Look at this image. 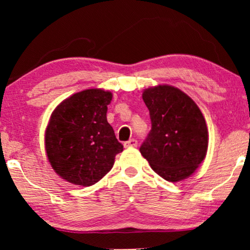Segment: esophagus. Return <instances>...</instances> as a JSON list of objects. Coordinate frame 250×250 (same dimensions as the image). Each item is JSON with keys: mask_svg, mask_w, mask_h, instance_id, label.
<instances>
[{"mask_svg": "<svg viewBox=\"0 0 250 250\" xmlns=\"http://www.w3.org/2000/svg\"><path fill=\"white\" fill-rule=\"evenodd\" d=\"M124 146H125V148H134V146H138V141H136L135 139H131V140H128V141H126L124 143Z\"/></svg>", "mask_w": 250, "mask_h": 250, "instance_id": "1", "label": "esophagus"}]
</instances>
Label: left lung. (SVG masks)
<instances>
[{
    "label": "left lung",
    "mask_w": 250,
    "mask_h": 250,
    "mask_svg": "<svg viewBox=\"0 0 250 250\" xmlns=\"http://www.w3.org/2000/svg\"><path fill=\"white\" fill-rule=\"evenodd\" d=\"M151 129L140 152L151 168L169 182L189 177L205 159L206 122L194 101L179 88L159 85L143 92Z\"/></svg>",
    "instance_id": "obj_1"
}]
</instances>
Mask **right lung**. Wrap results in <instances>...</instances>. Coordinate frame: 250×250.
Returning <instances> with one entry per match:
<instances>
[{
	"label": "right lung",
	"mask_w": 250,
	"mask_h": 250,
	"mask_svg": "<svg viewBox=\"0 0 250 250\" xmlns=\"http://www.w3.org/2000/svg\"><path fill=\"white\" fill-rule=\"evenodd\" d=\"M110 92L90 88L61 102L45 132L47 159L68 182L90 187L100 181L123 151L107 121Z\"/></svg>",
	"instance_id": "add662e5"
}]
</instances>
